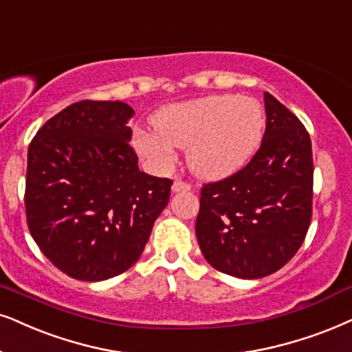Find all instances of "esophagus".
<instances>
[{
	"mask_svg": "<svg viewBox=\"0 0 352 352\" xmlns=\"http://www.w3.org/2000/svg\"><path fill=\"white\" fill-rule=\"evenodd\" d=\"M171 190H173V192H187V190H190V186L187 184V182H182L179 179H176L175 182H173Z\"/></svg>",
	"mask_w": 352,
	"mask_h": 352,
	"instance_id": "1",
	"label": "esophagus"
}]
</instances>
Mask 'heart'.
I'll return each instance as SVG.
<instances>
[{
  "label": "heart",
  "mask_w": 352,
  "mask_h": 352,
  "mask_svg": "<svg viewBox=\"0 0 352 352\" xmlns=\"http://www.w3.org/2000/svg\"><path fill=\"white\" fill-rule=\"evenodd\" d=\"M153 129H137L135 152L155 170H170L175 148H186L190 171L202 179H221L239 171L257 152L265 113L257 100L212 95L160 108Z\"/></svg>",
  "instance_id": "1"
}]
</instances>
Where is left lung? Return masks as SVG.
Segmentation results:
<instances>
[{
    "label": "left lung",
    "instance_id": "8db88e82",
    "mask_svg": "<svg viewBox=\"0 0 352 352\" xmlns=\"http://www.w3.org/2000/svg\"><path fill=\"white\" fill-rule=\"evenodd\" d=\"M267 127L249 165L205 184L195 234L204 257L226 275L257 280L298 252L312 218V144L298 118L265 92Z\"/></svg>",
    "mask_w": 352,
    "mask_h": 352
}]
</instances>
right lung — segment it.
<instances>
[{"label": "right lung", "mask_w": 352, "mask_h": 352, "mask_svg": "<svg viewBox=\"0 0 352 352\" xmlns=\"http://www.w3.org/2000/svg\"><path fill=\"white\" fill-rule=\"evenodd\" d=\"M122 102L72 103L29 145L25 212L30 234L67 276L103 281L144 252L173 181L145 175L129 145Z\"/></svg>", "instance_id": "add662e5"}]
</instances>
